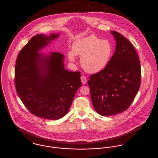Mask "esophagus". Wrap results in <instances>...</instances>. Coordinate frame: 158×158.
<instances>
[{
	"instance_id": "esophagus-1",
	"label": "esophagus",
	"mask_w": 158,
	"mask_h": 158,
	"mask_svg": "<svg viewBox=\"0 0 158 158\" xmlns=\"http://www.w3.org/2000/svg\"><path fill=\"white\" fill-rule=\"evenodd\" d=\"M81 82L83 84H86V82H87V78H86V77L82 76L81 77Z\"/></svg>"
}]
</instances>
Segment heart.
<instances>
[{
    "label": "heart",
    "mask_w": 158,
    "mask_h": 158,
    "mask_svg": "<svg viewBox=\"0 0 158 158\" xmlns=\"http://www.w3.org/2000/svg\"><path fill=\"white\" fill-rule=\"evenodd\" d=\"M112 54L113 46L109 40L92 34L75 40L68 56L72 61H75V56H80L83 68L87 72L96 73L107 66Z\"/></svg>",
    "instance_id": "obj_1"
}]
</instances>
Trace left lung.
I'll return each instance as SVG.
<instances>
[{
	"label": "left lung",
	"mask_w": 158,
	"mask_h": 158,
	"mask_svg": "<svg viewBox=\"0 0 158 158\" xmlns=\"http://www.w3.org/2000/svg\"><path fill=\"white\" fill-rule=\"evenodd\" d=\"M110 33L116 41L115 52L107 66L87 81L93 106L102 116L126 110L141 85L140 61L133 46L121 34Z\"/></svg>",
	"instance_id": "8db88e82"
}]
</instances>
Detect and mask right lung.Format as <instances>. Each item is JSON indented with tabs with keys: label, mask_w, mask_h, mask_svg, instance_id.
I'll use <instances>...</instances> for the list:
<instances>
[{
	"label": "right lung",
	"mask_w": 158,
	"mask_h": 158,
	"mask_svg": "<svg viewBox=\"0 0 158 158\" xmlns=\"http://www.w3.org/2000/svg\"><path fill=\"white\" fill-rule=\"evenodd\" d=\"M59 35L34 36L20 51L15 67V89L23 104L33 115L51 120L68 114L81 86L80 72L64 68L63 54L39 52Z\"/></svg>",
	"instance_id": "add662e5"
}]
</instances>
